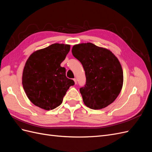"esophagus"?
<instances>
[{"instance_id":"esophagus-1","label":"esophagus","mask_w":152,"mask_h":152,"mask_svg":"<svg viewBox=\"0 0 152 152\" xmlns=\"http://www.w3.org/2000/svg\"><path fill=\"white\" fill-rule=\"evenodd\" d=\"M73 80H74V82H75V84H77V79H73Z\"/></svg>"}]
</instances>
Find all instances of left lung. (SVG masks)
<instances>
[{"label": "left lung", "instance_id": "obj_1", "mask_svg": "<svg viewBox=\"0 0 152 152\" xmlns=\"http://www.w3.org/2000/svg\"><path fill=\"white\" fill-rule=\"evenodd\" d=\"M72 53L85 71L86 84L80 88L85 105L99 110L112 103L120 94L124 81L118 58L110 50L89 42L73 45Z\"/></svg>", "mask_w": 152, "mask_h": 152}]
</instances>
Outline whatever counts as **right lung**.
Returning <instances> with one entry per match:
<instances>
[{
	"mask_svg": "<svg viewBox=\"0 0 152 152\" xmlns=\"http://www.w3.org/2000/svg\"><path fill=\"white\" fill-rule=\"evenodd\" d=\"M70 45L53 44L36 50L27 59L22 75V84L30 102L45 110L60 105L67 90L74 81L66 77L61 66Z\"/></svg>",
	"mask_w": 152,
	"mask_h": 152,
	"instance_id": "add662e5",
	"label": "right lung"
}]
</instances>
